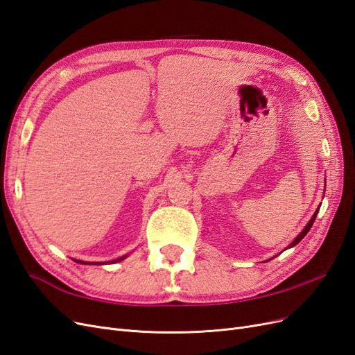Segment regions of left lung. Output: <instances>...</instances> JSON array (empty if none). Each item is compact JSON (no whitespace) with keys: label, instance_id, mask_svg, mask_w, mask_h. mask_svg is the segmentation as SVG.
I'll return each instance as SVG.
<instances>
[{"label":"left lung","instance_id":"8db88e82","mask_svg":"<svg viewBox=\"0 0 355 355\" xmlns=\"http://www.w3.org/2000/svg\"><path fill=\"white\" fill-rule=\"evenodd\" d=\"M318 210H320V209H317V210H315V213L313 214V218H311V220L306 223V227L302 230V232H300V234L297 235V237H296V239H295L292 243L288 244L287 249H290V247H295V245H296V244H297L300 240H302V239L305 237V235L308 234V231L311 230V227H313V223H314V220H315V218H317V213H318Z\"/></svg>","mask_w":355,"mask_h":355}]
</instances>
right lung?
Here are the masks:
<instances>
[{
    "mask_svg": "<svg viewBox=\"0 0 355 355\" xmlns=\"http://www.w3.org/2000/svg\"><path fill=\"white\" fill-rule=\"evenodd\" d=\"M128 254H124V256H120V257H116V259H112V261H108V262H84V261H77V259H73L75 262H78V263H83V265H103V263H115V262H121V261H124L125 257H127Z\"/></svg>",
    "mask_w": 355,
    "mask_h": 355,
    "instance_id": "obj_1",
    "label": "right lung"
}]
</instances>
